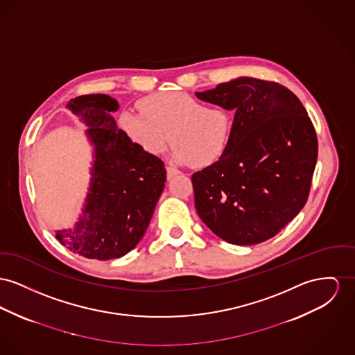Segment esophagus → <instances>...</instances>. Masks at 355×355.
<instances>
[{
  "label": "esophagus",
  "mask_w": 355,
  "mask_h": 355,
  "mask_svg": "<svg viewBox=\"0 0 355 355\" xmlns=\"http://www.w3.org/2000/svg\"><path fill=\"white\" fill-rule=\"evenodd\" d=\"M180 172L176 169V168H172V166H166V178H168V180L169 179H172V178H175L176 175H179Z\"/></svg>",
  "instance_id": "esophagus-1"
}]
</instances>
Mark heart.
Here are the masks:
<instances>
[{
  "label": "heart",
  "mask_w": 355,
  "mask_h": 355,
  "mask_svg": "<svg viewBox=\"0 0 355 355\" xmlns=\"http://www.w3.org/2000/svg\"><path fill=\"white\" fill-rule=\"evenodd\" d=\"M139 109L119 114V129L150 156L163 155L171 141L175 163L202 168L214 164L227 146L232 119L222 107L172 92L142 98Z\"/></svg>",
  "instance_id": "heart-1"
}]
</instances>
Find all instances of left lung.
<instances>
[{
  "mask_svg": "<svg viewBox=\"0 0 355 355\" xmlns=\"http://www.w3.org/2000/svg\"><path fill=\"white\" fill-rule=\"evenodd\" d=\"M195 95L234 112L223 155L192 175L199 218L233 245L276 236L304 207L316 166L318 139L303 103L252 76Z\"/></svg>",
  "mask_w": 355,
  "mask_h": 355,
  "instance_id": "8db88e82",
  "label": "left lung"
}]
</instances>
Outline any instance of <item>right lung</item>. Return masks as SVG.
<instances>
[{
	"label": "right lung",
	"instance_id": "obj_1",
	"mask_svg": "<svg viewBox=\"0 0 355 355\" xmlns=\"http://www.w3.org/2000/svg\"><path fill=\"white\" fill-rule=\"evenodd\" d=\"M66 107L83 122L93 146L90 183L80 214L56 239L92 260H116L133 250L145 234L166 186L163 160L150 156L119 129L117 99L82 95Z\"/></svg>",
	"mask_w": 355,
	"mask_h": 355
}]
</instances>
